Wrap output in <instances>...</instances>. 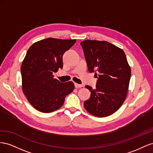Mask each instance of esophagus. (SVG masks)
<instances>
[{"label":"esophagus","mask_w":153,"mask_h":153,"mask_svg":"<svg viewBox=\"0 0 153 153\" xmlns=\"http://www.w3.org/2000/svg\"><path fill=\"white\" fill-rule=\"evenodd\" d=\"M74 86H75V87L76 88H81V87H82V86L81 85H79L77 83H74Z\"/></svg>","instance_id":"34e87169"}]
</instances>
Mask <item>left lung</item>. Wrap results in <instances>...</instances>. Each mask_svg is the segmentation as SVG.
<instances>
[{
    "instance_id": "left-lung-1",
    "label": "left lung",
    "mask_w": 153,
    "mask_h": 153,
    "mask_svg": "<svg viewBox=\"0 0 153 153\" xmlns=\"http://www.w3.org/2000/svg\"><path fill=\"white\" fill-rule=\"evenodd\" d=\"M88 71L98 74L96 87L86 85L90 97L86 110L99 117L110 115L124 102L131 78V68L124 52L106 41L87 40L81 43Z\"/></svg>"
}]
</instances>
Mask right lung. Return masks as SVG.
<instances>
[{"instance_id":"add662e5","label":"right lung","mask_w":153,"mask_h":153,"mask_svg":"<svg viewBox=\"0 0 153 153\" xmlns=\"http://www.w3.org/2000/svg\"><path fill=\"white\" fill-rule=\"evenodd\" d=\"M76 42L49 38L34 43L28 49L21 66L22 90L37 110L49 113L58 110L74 90L72 82H61L52 74L63 68V56Z\"/></svg>"}]
</instances>
